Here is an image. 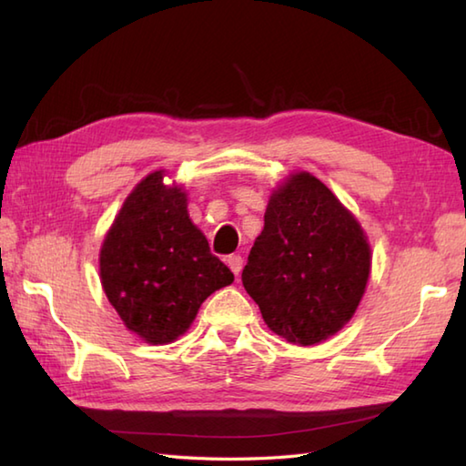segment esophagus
Returning a JSON list of instances; mask_svg holds the SVG:
<instances>
[{
    "instance_id": "obj_1",
    "label": "esophagus",
    "mask_w": 466,
    "mask_h": 466,
    "mask_svg": "<svg viewBox=\"0 0 466 466\" xmlns=\"http://www.w3.org/2000/svg\"><path fill=\"white\" fill-rule=\"evenodd\" d=\"M242 256L240 254H230L228 256V266H230V270L238 276L240 274V270H242Z\"/></svg>"
}]
</instances>
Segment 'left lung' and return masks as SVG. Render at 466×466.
<instances>
[{"mask_svg": "<svg viewBox=\"0 0 466 466\" xmlns=\"http://www.w3.org/2000/svg\"><path fill=\"white\" fill-rule=\"evenodd\" d=\"M369 272L359 222L319 177L300 172L272 194L242 284L272 332L310 346L352 319Z\"/></svg>", "mask_w": 466, "mask_h": 466, "instance_id": "8db88e82", "label": "left lung"}]
</instances>
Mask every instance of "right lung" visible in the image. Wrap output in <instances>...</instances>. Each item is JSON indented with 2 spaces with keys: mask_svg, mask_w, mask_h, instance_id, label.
<instances>
[{
  "mask_svg": "<svg viewBox=\"0 0 466 466\" xmlns=\"http://www.w3.org/2000/svg\"><path fill=\"white\" fill-rule=\"evenodd\" d=\"M162 180L154 172L134 187L100 252L107 300L127 329L152 344L176 340L208 296L234 280L192 224L182 187Z\"/></svg>",
  "mask_w": 466,
  "mask_h": 466,
  "instance_id": "obj_1",
  "label": "right lung"
}]
</instances>
